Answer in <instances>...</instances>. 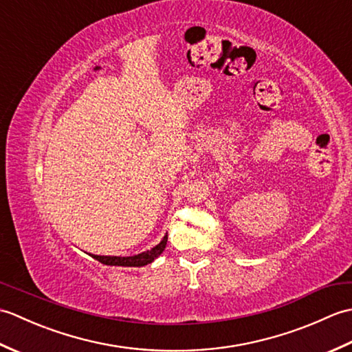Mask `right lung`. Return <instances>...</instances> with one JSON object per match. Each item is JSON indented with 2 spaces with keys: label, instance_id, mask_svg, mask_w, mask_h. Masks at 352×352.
I'll return each instance as SVG.
<instances>
[{
  "label": "right lung",
  "instance_id": "1",
  "mask_svg": "<svg viewBox=\"0 0 352 352\" xmlns=\"http://www.w3.org/2000/svg\"><path fill=\"white\" fill-rule=\"evenodd\" d=\"M166 242H168V233L163 236L162 241L157 243L154 248L148 250L145 252H140L138 256H131V257H116V256H95V254H91V256L98 260L100 263L107 265V266H145L148 263H153V261L160 256V254L166 248Z\"/></svg>",
  "mask_w": 352,
  "mask_h": 352
}]
</instances>
